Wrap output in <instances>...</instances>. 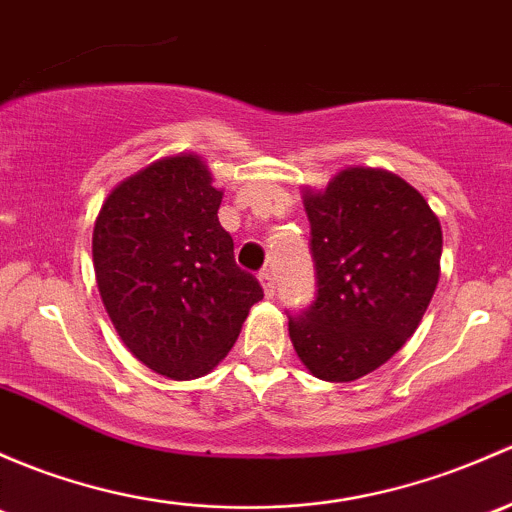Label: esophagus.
<instances>
[{"mask_svg":"<svg viewBox=\"0 0 512 512\" xmlns=\"http://www.w3.org/2000/svg\"><path fill=\"white\" fill-rule=\"evenodd\" d=\"M260 282H262V289H265V297H274V277L270 270H262L260 272Z\"/></svg>","mask_w":512,"mask_h":512,"instance_id":"1","label":"esophagus"}]
</instances>
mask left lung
Here are the masks:
<instances>
[{
	"mask_svg": "<svg viewBox=\"0 0 512 512\" xmlns=\"http://www.w3.org/2000/svg\"><path fill=\"white\" fill-rule=\"evenodd\" d=\"M316 299L289 316L301 363L351 383L387 363L422 321L439 282L441 225L422 193L380 169H346L306 193Z\"/></svg>",
	"mask_w": 512,
	"mask_h": 512,
	"instance_id": "obj_1",
	"label": "left lung"
}]
</instances>
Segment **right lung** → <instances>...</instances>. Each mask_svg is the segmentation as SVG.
<instances>
[{
    "label": "right lung",
    "instance_id": "add662e5",
    "mask_svg": "<svg viewBox=\"0 0 512 512\" xmlns=\"http://www.w3.org/2000/svg\"><path fill=\"white\" fill-rule=\"evenodd\" d=\"M220 198L201 159L169 157L122 181L95 220L102 304L129 351L166 378L211 373L265 297L235 265Z\"/></svg>",
    "mask_w": 512,
    "mask_h": 512
}]
</instances>
